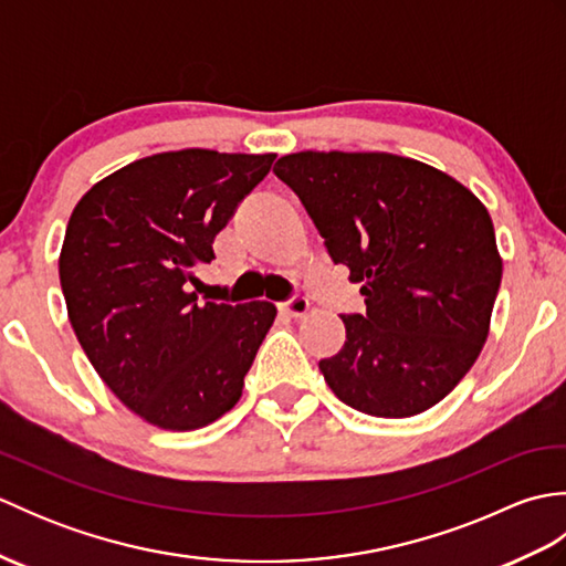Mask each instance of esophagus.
Masks as SVG:
<instances>
[{
    "instance_id": "34e87169",
    "label": "esophagus",
    "mask_w": 566,
    "mask_h": 566,
    "mask_svg": "<svg viewBox=\"0 0 566 566\" xmlns=\"http://www.w3.org/2000/svg\"><path fill=\"white\" fill-rule=\"evenodd\" d=\"M308 308H311V304H308V298L306 296H292L290 302H284L282 304V311L286 316H292V318H302V316H306L308 314Z\"/></svg>"
}]
</instances>
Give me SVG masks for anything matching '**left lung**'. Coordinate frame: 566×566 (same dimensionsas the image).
<instances>
[{
    "mask_svg": "<svg viewBox=\"0 0 566 566\" xmlns=\"http://www.w3.org/2000/svg\"><path fill=\"white\" fill-rule=\"evenodd\" d=\"M294 189L365 314L318 367L355 411L408 418L448 396L489 338L503 262L486 207L454 177L391 153H292Z\"/></svg>",
    "mask_w": 566,
    "mask_h": 566,
    "instance_id": "left-lung-1",
    "label": "left lung"
}]
</instances>
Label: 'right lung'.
<instances>
[{
  "mask_svg": "<svg viewBox=\"0 0 566 566\" xmlns=\"http://www.w3.org/2000/svg\"><path fill=\"white\" fill-rule=\"evenodd\" d=\"M274 158L158 153L104 177L72 209L57 262L72 331L106 387L150 426L203 428L243 394L276 306L199 304L189 284Z\"/></svg>",
  "mask_w": 566,
  "mask_h": 566,
  "instance_id": "right-lung-1",
  "label": "right lung"
}]
</instances>
